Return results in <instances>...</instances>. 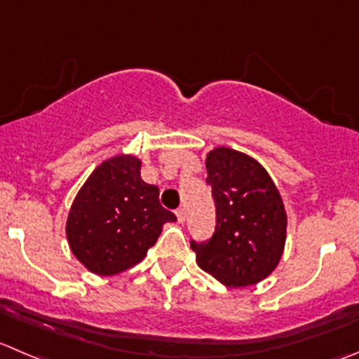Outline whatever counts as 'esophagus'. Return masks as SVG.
Instances as JSON below:
<instances>
[{
	"label": "esophagus",
	"mask_w": 359,
	"mask_h": 359,
	"mask_svg": "<svg viewBox=\"0 0 359 359\" xmlns=\"http://www.w3.org/2000/svg\"><path fill=\"white\" fill-rule=\"evenodd\" d=\"M175 215H177V221H179L180 224H182V222L186 221V210H184V208H179V210L175 212Z\"/></svg>",
	"instance_id": "esophagus-1"
}]
</instances>
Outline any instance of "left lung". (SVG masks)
Returning a JSON list of instances; mask_svg holds the SVG:
<instances>
[{"instance_id": "obj_1", "label": "left lung", "mask_w": 359, "mask_h": 359, "mask_svg": "<svg viewBox=\"0 0 359 359\" xmlns=\"http://www.w3.org/2000/svg\"><path fill=\"white\" fill-rule=\"evenodd\" d=\"M205 166L217 224L208 242H191L198 266L228 287L254 286L283 257L287 226L283 196L263 165L235 149H212Z\"/></svg>"}]
</instances>
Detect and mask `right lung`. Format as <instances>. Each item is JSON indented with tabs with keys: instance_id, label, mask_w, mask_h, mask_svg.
Wrapping results in <instances>:
<instances>
[{
	"instance_id": "1",
	"label": "right lung",
	"mask_w": 359,
	"mask_h": 359,
	"mask_svg": "<svg viewBox=\"0 0 359 359\" xmlns=\"http://www.w3.org/2000/svg\"><path fill=\"white\" fill-rule=\"evenodd\" d=\"M142 159L117 154L87 177L76 193L66 238L73 256L102 277L135 266L175 215L161 207L159 189L142 180Z\"/></svg>"
}]
</instances>
